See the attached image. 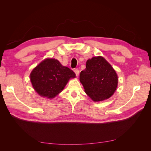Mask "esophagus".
Listing matches in <instances>:
<instances>
[{"label": "esophagus", "mask_w": 151, "mask_h": 151, "mask_svg": "<svg viewBox=\"0 0 151 151\" xmlns=\"http://www.w3.org/2000/svg\"><path fill=\"white\" fill-rule=\"evenodd\" d=\"M74 72H75L76 76L78 77L79 74V70L78 69H76V70H74Z\"/></svg>", "instance_id": "34e87169"}]
</instances>
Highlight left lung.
<instances>
[{
  "label": "left lung",
  "mask_w": 151,
  "mask_h": 151,
  "mask_svg": "<svg viewBox=\"0 0 151 151\" xmlns=\"http://www.w3.org/2000/svg\"><path fill=\"white\" fill-rule=\"evenodd\" d=\"M79 79L85 93L94 101H101L110 98L118 86L115 70L101 56L87 60L86 67L81 72Z\"/></svg>",
  "instance_id": "obj_1"
}]
</instances>
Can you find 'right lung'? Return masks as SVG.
I'll return each instance as SVG.
<instances>
[{
  "label": "right lung",
  "instance_id": "add662e5",
  "mask_svg": "<svg viewBox=\"0 0 151 151\" xmlns=\"http://www.w3.org/2000/svg\"><path fill=\"white\" fill-rule=\"evenodd\" d=\"M74 77V72L54 58L45 59L30 74V80L36 92L48 98L55 97L65 88L68 80Z\"/></svg>",
  "mask_w": 151,
  "mask_h": 151
}]
</instances>
